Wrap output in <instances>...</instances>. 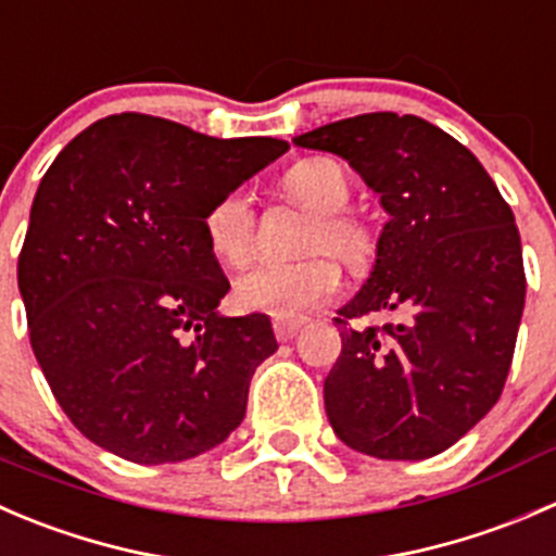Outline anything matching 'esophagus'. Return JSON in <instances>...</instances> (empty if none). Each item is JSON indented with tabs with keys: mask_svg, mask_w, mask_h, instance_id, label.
Instances as JSON below:
<instances>
[{
	"mask_svg": "<svg viewBox=\"0 0 556 556\" xmlns=\"http://www.w3.org/2000/svg\"><path fill=\"white\" fill-rule=\"evenodd\" d=\"M300 329L302 321H276V338L280 343H289V340H294L300 334Z\"/></svg>",
	"mask_w": 556,
	"mask_h": 556,
	"instance_id": "obj_1",
	"label": "esophagus"
}]
</instances>
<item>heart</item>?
Here are the masks:
<instances>
[{
	"label": "heart",
	"mask_w": 556,
	"mask_h": 556,
	"mask_svg": "<svg viewBox=\"0 0 556 556\" xmlns=\"http://www.w3.org/2000/svg\"><path fill=\"white\" fill-rule=\"evenodd\" d=\"M280 189L289 200L316 216L311 245L327 249L340 260L356 262L367 251V232L359 222L343 216L351 180L334 159H305L286 169ZM207 249L224 265H243L254 245V211L245 191L218 197L202 216ZM340 289V270L329 256L316 254L300 262H260L235 280V305L249 313H267L278 321L305 316Z\"/></svg>",
	"instance_id": "obj_1"
}]
</instances>
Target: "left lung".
<instances>
[{"label":"left lung","mask_w":556,"mask_h":556,"mask_svg":"<svg viewBox=\"0 0 556 556\" xmlns=\"http://www.w3.org/2000/svg\"><path fill=\"white\" fill-rule=\"evenodd\" d=\"M294 146L345 159L389 216L370 276L334 318L329 425L367 457H435L508 378L527 291L514 213L463 142L419 115L365 113ZM367 315L384 324L359 325Z\"/></svg>","instance_id":"obj_1"}]
</instances>
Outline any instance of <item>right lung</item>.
<instances>
[{"instance_id":"obj_1","label":"right lung","mask_w":556,"mask_h":556,"mask_svg":"<svg viewBox=\"0 0 556 556\" xmlns=\"http://www.w3.org/2000/svg\"><path fill=\"white\" fill-rule=\"evenodd\" d=\"M286 151L121 113L42 175L18 256L31 349L64 414L104 452L184 463L240 427L278 340L265 313H218L229 280L202 216Z\"/></svg>"}]
</instances>
